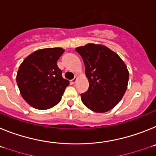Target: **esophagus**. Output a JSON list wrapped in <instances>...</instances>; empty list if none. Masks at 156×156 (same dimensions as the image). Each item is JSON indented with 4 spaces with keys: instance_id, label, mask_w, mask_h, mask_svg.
<instances>
[{
    "instance_id": "34e87169",
    "label": "esophagus",
    "mask_w": 156,
    "mask_h": 156,
    "mask_svg": "<svg viewBox=\"0 0 156 156\" xmlns=\"http://www.w3.org/2000/svg\"><path fill=\"white\" fill-rule=\"evenodd\" d=\"M77 80H78V77H74V78H73L72 80H71V81H70V82H71V83L72 84H74L75 83V82H77Z\"/></svg>"
}]
</instances>
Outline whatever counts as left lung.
<instances>
[{"label":"left lung","mask_w":156,"mask_h":156,"mask_svg":"<svg viewBox=\"0 0 156 156\" xmlns=\"http://www.w3.org/2000/svg\"><path fill=\"white\" fill-rule=\"evenodd\" d=\"M75 51L83 59L89 89L81 94L82 101L97 113L110 111L126 91L129 70L119 55L107 46L89 43Z\"/></svg>","instance_id":"obj_1"}]
</instances>
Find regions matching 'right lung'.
Segmentation results:
<instances>
[{
  "instance_id": "right-lung-1",
  "label": "right lung",
  "mask_w": 156,
  "mask_h": 156,
  "mask_svg": "<svg viewBox=\"0 0 156 156\" xmlns=\"http://www.w3.org/2000/svg\"><path fill=\"white\" fill-rule=\"evenodd\" d=\"M63 52L62 48H41L30 54L20 64L16 82L21 96L31 107L46 110L61 101L69 86L56 63Z\"/></svg>"
}]
</instances>
